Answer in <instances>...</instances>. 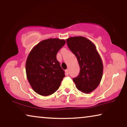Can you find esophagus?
<instances>
[{
    "instance_id": "esophagus-1",
    "label": "esophagus",
    "mask_w": 127,
    "mask_h": 127,
    "mask_svg": "<svg viewBox=\"0 0 127 127\" xmlns=\"http://www.w3.org/2000/svg\"><path fill=\"white\" fill-rule=\"evenodd\" d=\"M65 75H68V74H69L68 70V69H66L65 71Z\"/></svg>"
}]
</instances>
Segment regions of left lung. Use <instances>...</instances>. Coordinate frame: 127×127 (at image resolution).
I'll use <instances>...</instances> for the list:
<instances>
[{"label": "left lung", "instance_id": "1", "mask_svg": "<svg viewBox=\"0 0 127 127\" xmlns=\"http://www.w3.org/2000/svg\"><path fill=\"white\" fill-rule=\"evenodd\" d=\"M66 41L80 66V72L76 77L73 78V82L79 90L90 93L101 82L103 71L101 59L95 44L86 37H71Z\"/></svg>", "mask_w": 127, "mask_h": 127}]
</instances>
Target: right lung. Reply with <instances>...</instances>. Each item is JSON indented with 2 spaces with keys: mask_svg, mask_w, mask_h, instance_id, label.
<instances>
[{
  "mask_svg": "<svg viewBox=\"0 0 127 127\" xmlns=\"http://www.w3.org/2000/svg\"><path fill=\"white\" fill-rule=\"evenodd\" d=\"M65 44L64 40L48 39L40 41L28 55L26 71L28 82L34 91L48 96L58 90L63 77L64 70L56 55Z\"/></svg>",
  "mask_w": 127,
  "mask_h": 127,
  "instance_id": "1",
  "label": "right lung"
}]
</instances>
